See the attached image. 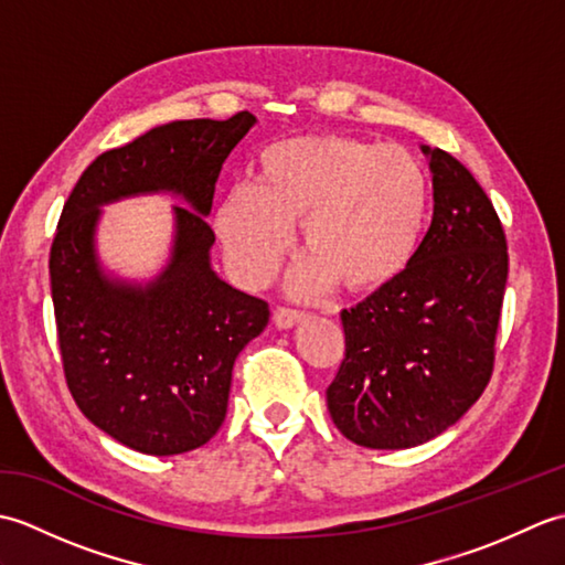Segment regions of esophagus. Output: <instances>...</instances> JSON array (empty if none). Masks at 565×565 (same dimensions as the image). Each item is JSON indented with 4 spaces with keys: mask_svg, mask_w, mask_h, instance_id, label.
Masks as SVG:
<instances>
[{
    "mask_svg": "<svg viewBox=\"0 0 565 565\" xmlns=\"http://www.w3.org/2000/svg\"><path fill=\"white\" fill-rule=\"evenodd\" d=\"M306 316L303 313H296V310H289V308H279L274 313V326L279 330H291L296 328L298 322H303Z\"/></svg>",
    "mask_w": 565,
    "mask_h": 565,
    "instance_id": "34e87169",
    "label": "esophagus"
}]
</instances>
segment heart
Here are the masks:
<instances>
[{"mask_svg":"<svg viewBox=\"0 0 565 565\" xmlns=\"http://www.w3.org/2000/svg\"><path fill=\"white\" fill-rule=\"evenodd\" d=\"M429 179L401 146L350 136H301L264 148L257 184L223 194L213 231L245 286L267 284L303 221L310 249L289 279L296 298H316L334 281L371 291L398 279L425 233Z\"/></svg>","mask_w":565,"mask_h":565,"instance_id":"obj_1","label":"heart"}]
</instances>
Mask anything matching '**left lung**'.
<instances>
[{"instance_id": "8db88e82", "label": "left lung", "mask_w": 565, "mask_h": 565, "mask_svg": "<svg viewBox=\"0 0 565 565\" xmlns=\"http://www.w3.org/2000/svg\"><path fill=\"white\" fill-rule=\"evenodd\" d=\"M429 160L435 215L413 262L342 310L347 352L328 388L342 435L369 449H411L459 423L490 381L508 281L493 203L439 148Z\"/></svg>"}]
</instances>
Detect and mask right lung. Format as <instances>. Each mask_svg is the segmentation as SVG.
<instances>
[{"instance_id": "add662e5", "label": "right lung", "mask_w": 565, "mask_h": 565, "mask_svg": "<svg viewBox=\"0 0 565 565\" xmlns=\"http://www.w3.org/2000/svg\"><path fill=\"white\" fill-rule=\"evenodd\" d=\"M257 118H194L99 154L72 189L51 249L60 352L84 417L152 456L199 449L225 419L233 364L267 328L269 306L215 274L206 218L227 154ZM167 193L173 243L150 280H126L98 255L109 202Z\"/></svg>"}]
</instances>
